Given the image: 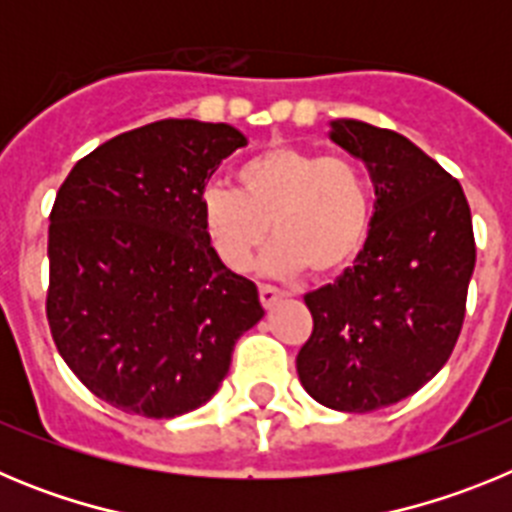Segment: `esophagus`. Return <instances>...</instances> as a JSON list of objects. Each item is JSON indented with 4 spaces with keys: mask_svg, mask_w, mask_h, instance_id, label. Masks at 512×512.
<instances>
[{
    "mask_svg": "<svg viewBox=\"0 0 512 512\" xmlns=\"http://www.w3.org/2000/svg\"><path fill=\"white\" fill-rule=\"evenodd\" d=\"M282 297H284L282 289L271 287V284H259V300L264 307H274L277 305V300H282Z\"/></svg>",
    "mask_w": 512,
    "mask_h": 512,
    "instance_id": "obj_1",
    "label": "esophagus"
}]
</instances>
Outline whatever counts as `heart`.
I'll return each instance as SVG.
<instances>
[{
    "label": "heart",
    "mask_w": 512,
    "mask_h": 512,
    "mask_svg": "<svg viewBox=\"0 0 512 512\" xmlns=\"http://www.w3.org/2000/svg\"><path fill=\"white\" fill-rule=\"evenodd\" d=\"M238 189L210 184L200 220L215 256L246 271L271 235L264 269L295 277H336L364 248L374 215L369 176L356 161L297 146H269L238 166Z\"/></svg>",
    "instance_id": "obj_1"
}]
</instances>
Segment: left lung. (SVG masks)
<instances>
[{
	"mask_svg": "<svg viewBox=\"0 0 512 512\" xmlns=\"http://www.w3.org/2000/svg\"><path fill=\"white\" fill-rule=\"evenodd\" d=\"M330 140L364 161L377 202L354 266L305 295L312 336L297 374L325 408L372 413L415 395L454 351L477 261L472 212L405 135L333 120Z\"/></svg>",
	"mask_w": 512,
	"mask_h": 512,
	"instance_id": "left-lung-1",
	"label": "left lung"
}]
</instances>
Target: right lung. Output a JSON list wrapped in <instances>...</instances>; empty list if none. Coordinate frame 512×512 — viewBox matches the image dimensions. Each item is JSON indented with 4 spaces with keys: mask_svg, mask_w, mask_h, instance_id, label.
I'll return each instance as SVG.
<instances>
[{
    "mask_svg": "<svg viewBox=\"0 0 512 512\" xmlns=\"http://www.w3.org/2000/svg\"><path fill=\"white\" fill-rule=\"evenodd\" d=\"M246 143L225 122L158 120L94 148L58 189L45 315L71 372L122 413L205 405L264 318L256 284L217 259L200 220L202 189Z\"/></svg>",
    "mask_w": 512,
    "mask_h": 512,
    "instance_id": "obj_1",
    "label": "right lung"
}]
</instances>
